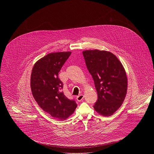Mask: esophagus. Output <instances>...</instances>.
Here are the masks:
<instances>
[{"mask_svg": "<svg viewBox=\"0 0 154 154\" xmlns=\"http://www.w3.org/2000/svg\"><path fill=\"white\" fill-rule=\"evenodd\" d=\"M84 95L81 94V95H79L78 96H77V97H76V100H77V101H81L84 99Z\"/></svg>", "mask_w": 154, "mask_h": 154, "instance_id": "obj_1", "label": "esophagus"}]
</instances>
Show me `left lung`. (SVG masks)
Returning a JSON list of instances; mask_svg holds the SVG:
<instances>
[{"label": "left lung", "mask_w": 154, "mask_h": 154, "mask_svg": "<svg viewBox=\"0 0 154 154\" xmlns=\"http://www.w3.org/2000/svg\"><path fill=\"white\" fill-rule=\"evenodd\" d=\"M82 53L98 94L94 110L103 116H110L120 107L126 95L125 69L110 51L95 49L85 50Z\"/></svg>", "instance_id": "obj_1"}]
</instances>
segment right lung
<instances>
[{
  "mask_svg": "<svg viewBox=\"0 0 154 154\" xmlns=\"http://www.w3.org/2000/svg\"><path fill=\"white\" fill-rule=\"evenodd\" d=\"M71 54L70 51L49 53L33 66L30 85L38 105L53 117L65 120L77 107L74 100L68 99L62 91L63 84L59 72Z\"/></svg>",
  "mask_w": 154,
  "mask_h": 154,
  "instance_id": "right-lung-1",
  "label": "right lung"
}]
</instances>
